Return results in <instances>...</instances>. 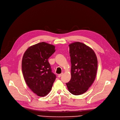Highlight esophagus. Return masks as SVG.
<instances>
[{"instance_id":"obj_1","label":"esophagus","mask_w":120,"mask_h":120,"mask_svg":"<svg viewBox=\"0 0 120 120\" xmlns=\"http://www.w3.org/2000/svg\"><path fill=\"white\" fill-rule=\"evenodd\" d=\"M62 75H63V73H61V74H59V75H58V77H60Z\"/></svg>"}]
</instances>
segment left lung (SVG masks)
I'll list each match as a JSON object with an SVG mask.
<instances>
[{"label":"left lung","instance_id":"left-lung-1","mask_svg":"<svg viewBox=\"0 0 120 120\" xmlns=\"http://www.w3.org/2000/svg\"><path fill=\"white\" fill-rule=\"evenodd\" d=\"M71 57V78L66 83L72 94H82L94 83L97 73V59L92 48L76 41L69 45Z\"/></svg>","mask_w":120,"mask_h":120}]
</instances>
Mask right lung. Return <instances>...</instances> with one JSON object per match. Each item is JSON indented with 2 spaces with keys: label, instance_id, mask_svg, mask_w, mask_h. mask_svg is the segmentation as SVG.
Returning a JSON list of instances; mask_svg holds the SVG:
<instances>
[{
  "label": "right lung",
  "instance_id": "1",
  "mask_svg": "<svg viewBox=\"0 0 120 120\" xmlns=\"http://www.w3.org/2000/svg\"><path fill=\"white\" fill-rule=\"evenodd\" d=\"M55 51L54 45L41 42L29 47L23 56L22 70L25 80L39 96H45L50 92L56 79L48 61Z\"/></svg>",
  "mask_w": 120,
  "mask_h": 120
}]
</instances>
